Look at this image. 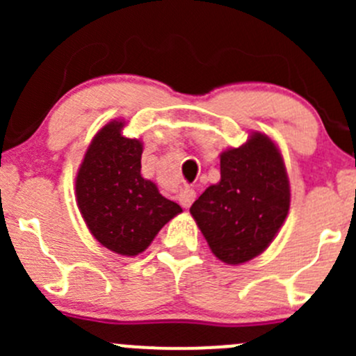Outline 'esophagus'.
Returning <instances> with one entry per match:
<instances>
[{
    "label": "esophagus",
    "mask_w": 356,
    "mask_h": 356,
    "mask_svg": "<svg viewBox=\"0 0 356 356\" xmlns=\"http://www.w3.org/2000/svg\"><path fill=\"white\" fill-rule=\"evenodd\" d=\"M195 200H196V191L193 188H184L181 191V195H179V201H181V204L184 208L191 207Z\"/></svg>",
    "instance_id": "34e87169"
}]
</instances>
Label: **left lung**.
I'll return each instance as SVG.
<instances>
[{
	"label": "left lung",
	"mask_w": 356,
	"mask_h": 356,
	"mask_svg": "<svg viewBox=\"0 0 356 356\" xmlns=\"http://www.w3.org/2000/svg\"><path fill=\"white\" fill-rule=\"evenodd\" d=\"M289 179L277 146L253 132L220 155V182L189 208L211 253L239 265L267 250L289 211Z\"/></svg>",
	"instance_id": "1"
}]
</instances>
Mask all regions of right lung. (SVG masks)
<instances>
[{"label":"right lung","instance_id":"add662e5","mask_svg":"<svg viewBox=\"0 0 356 356\" xmlns=\"http://www.w3.org/2000/svg\"><path fill=\"white\" fill-rule=\"evenodd\" d=\"M124 122L106 124L89 145L75 177L86 225L103 246L136 257L182 208L141 175L143 143L122 136Z\"/></svg>","mask_w":356,"mask_h":356}]
</instances>
